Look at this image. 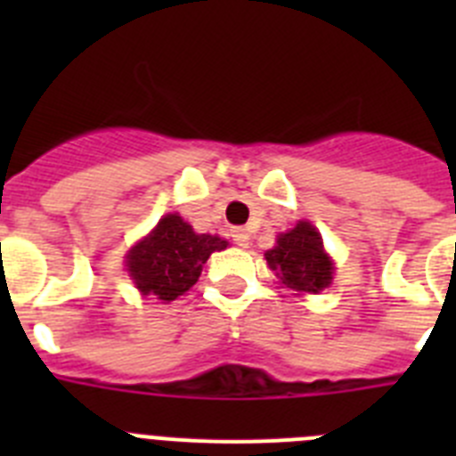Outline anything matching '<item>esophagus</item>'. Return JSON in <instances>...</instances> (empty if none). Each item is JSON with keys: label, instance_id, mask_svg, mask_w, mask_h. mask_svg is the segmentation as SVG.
I'll return each mask as SVG.
<instances>
[{"label": "esophagus", "instance_id": "34e87169", "mask_svg": "<svg viewBox=\"0 0 456 456\" xmlns=\"http://www.w3.org/2000/svg\"><path fill=\"white\" fill-rule=\"evenodd\" d=\"M232 240H235L237 247L247 248L248 244H251V232H248L247 228H235V231H232Z\"/></svg>", "mask_w": 456, "mask_h": 456}]
</instances>
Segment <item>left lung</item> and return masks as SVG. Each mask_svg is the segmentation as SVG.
Returning <instances> with one entry per match:
<instances>
[{"mask_svg": "<svg viewBox=\"0 0 456 456\" xmlns=\"http://www.w3.org/2000/svg\"><path fill=\"white\" fill-rule=\"evenodd\" d=\"M269 269L292 292L317 294L333 281V260L310 221H299L292 231L281 232L276 247L265 253Z\"/></svg>", "mask_w": 456, "mask_h": 456, "instance_id": "1", "label": "left lung"}]
</instances>
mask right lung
Wrapping results in <instances>:
<instances>
[{
	"label": "right lung",
	"instance_id": "obj_1",
	"mask_svg": "<svg viewBox=\"0 0 456 456\" xmlns=\"http://www.w3.org/2000/svg\"><path fill=\"white\" fill-rule=\"evenodd\" d=\"M228 241L219 235H199L180 215H164L159 224L125 256V267L143 297L168 304L199 281L203 265Z\"/></svg>",
	"mask_w": 456,
	"mask_h": 456
}]
</instances>
